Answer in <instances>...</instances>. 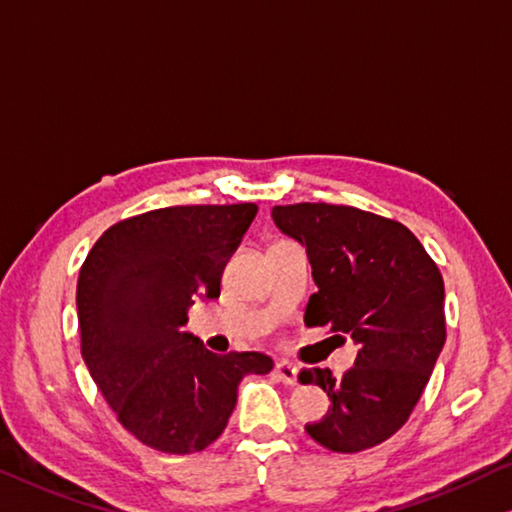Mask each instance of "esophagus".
Here are the masks:
<instances>
[{"mask_svg":"<svg viewBox=\"0 0 512 512\" xmlns=\"http://www.w3.org/2000/svg\"><path fill=\"white\" fill-rule=\"evenodd\" d=\"M274 375H277V380L288 384V387H295L297 384V366L290 364V361H277V366H274Z\"/></svg>","mask_w":512,"mask_h":512,"instance_id":"34e87169","label":"esophagus"}]
</instances>
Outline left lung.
Masks as SVG:
<instances>
[{
    "instance_id": "obj_1",
    "label": "left lung",
    "mask_w": 512,
    "mask_h": 512,
    "mask_svg": "<svg viewBox=\"0 0 512 512\" xmlns=\"http://www.w3.org/2000/svg\"><path fill=\"white\" fill-rule=\"evenodd\" d=\"M272 219L309 256L318 293L306 304V325H327L359 345L341 377L302 371V384L316 382L332 400L306 432L336 453L382 444L410 419L444 348L442 274L407 226L373 212L295 203L274 206Z\"/></svg>"
}]
</instances>
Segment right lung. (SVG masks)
I'll list each match as a JSON object with an SVG mask.
<instances>
[{"instance_id": "obj_1", "label": "right lung", "mask_w": 512, "mask_h": 512, "mask_svg": "<svg viewBox=\"0 0 512 512\" xmlns=\"http://www.w3.org/2000/svg\"><path fill=\"white\" fill-rule=\"evenodd\" d=\"M256 203L174 206L114 224L77 281L82 357L119 421L162 453H196L222 435L263 352L215 355L185 332L194 300L219 297L222 272Z\"/></svg>"}]
</instances>
